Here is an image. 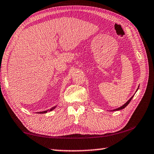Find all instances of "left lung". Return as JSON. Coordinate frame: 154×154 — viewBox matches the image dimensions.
I'll list each match as a JSON object with an SVG mask.
<instances>
[{"label": "left lung", "mask_w": 154, "mask_h": 154, "mask_svg": "<svg viewBox=\"0 0 154 154\" xmlns=\"http://www.w3.org/2000/svg\"><path fill=\"white\" fill-rule=\"evenodd\" d=\"M138 88H139V87H138ZM138 88H137V90H138ZM134 95H133V96H132V97H131V98H130V99H129V100H128L127 101V102L125 103V104H124V105H122V106H120V107H119V108H118V109H114V110H113V111H120V110H122V109H125V108L126 106H127V105H128V104H129V102H131V100H132V98H133V97H134Z\"/></svg>", "instance_id": "left-lung-1"}]
</instances>
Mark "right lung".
Returning <instances> with one entry per match:
<instances>
[{
	"label": "right lung",
	"mask_w": 154,
	"mask_h": 154,
	"mask_svg": "<svg viewBox=\"0 0 154 154\" xmlns=\"http://www.w3.org/2000/svg\"><path fill=\"white\" fill-rule=\"evenodd\" d=\"M55 108H56V106H54V107H52V108H51V109H49V110H47V111H41V112H38V113H46L47 112H48V111H52V110H54Z\"/></svg>",
	"instance_id": "obj_1"
}]
</instances>
